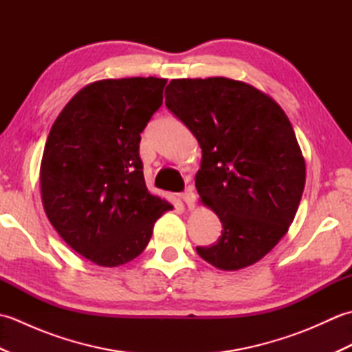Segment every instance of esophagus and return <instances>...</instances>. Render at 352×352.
Instances as JSON below:
<instances>
[{
  "mask_svg": "<svg viewBox=\"0 0 352 352\" xmlns=\"http://www.w3.org/2000/svg\"><path fill=\"white\" fill-rule=\"evenodd\" d=\"M182 199L184 201L188 207H193L195 206V193H193V186H188L186 190L182 193Z\"/></svg>",
  "mask_w": 352,
  "mask_h": 352,
  "instance_id": "obj_1",
  "label": "esophagus"
}]
</instances>
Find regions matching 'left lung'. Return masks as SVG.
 <instances>
[{"label": "left lung", "mask_w": 352, "mask_h": 352, "mask_svg": "<svg viewBox=\"0 0 352 352\" xmlns=\"http://www.w3.org/2000/svg\"><path fill=\"white\" fill-rule=\"evenodd\" d=\"M164 96L198 140L197 190L223 227L218 242L197 252L221 271L257 263L287 233L305 184L287 115L267 94L226 77L172 80Z\"/></svg>", "instance_id": "left-lung-1"}]
</instances>
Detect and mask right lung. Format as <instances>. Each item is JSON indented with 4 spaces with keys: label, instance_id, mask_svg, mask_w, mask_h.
<instances>
[{
    "label": "right lung",
    "instance_id": "obj_1",
    "mask_svg": "<svg viewBox=\"0 0 352 352\" xmlns=\"http://www.w3.org/2000/svg\"><path fill=\"white\" fill-rule=\"evenodd\" d=\"M166 78L94 81L52 124L41 162V197L51 226L80 256L115 267L146 248L155 221L172 210L149 193L140 133L163 102Z\"/></svg>",
    "mask_w": 352,
    "mask_h": 352
}]
</instances>
